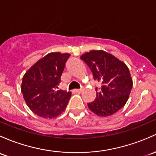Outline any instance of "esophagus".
Listing matches in <instances>:
<instances>
[{
	"label": "esophagus",
	"mask_w": 156,
	"mask_h": 156,
	"mask_svg": "<svg viewBox=\"0 0 156 156\" xmlns=\"http://www.w3.org/2000/svg\"><path fill=\"white\" fill-rule=\"evenodd\" d=\"M75 92L77 93H81V89H76L75 90Z\"/></svg>",
	"instance_id": "obj_1"
}]
</instances>
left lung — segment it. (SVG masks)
<instances>
[{
    "instance_id": "8db88e82",
    "label": "left lung",
    "mask_w": 156,
    "mask_h": 156,
    "mask_svg": "<svg viewBox=\"0 0 156 156\" xmlns=\"http://www.w3.org/2000/svg\"><path fill=\"white\" fill-rule=\"evenodd\" d=\"M90 69L94 80L101 83L88 108L99 117L115 114L123 107L132 90L130 72L123 62L102 50H93L81 57Z\"/></svg>"
}]
</instances>
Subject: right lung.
Instances as JSON below:
<instances>
[{
	"label": "right lung",
	"mask_w": 156,
	"mask_h": 156,
	"mask_svg": "<svg viewBox=\"0 0 156 156\" xmlns=\"http://www.w3.org/2000/svg\"><path fill=\"white\" fill-rule=\"evenodd\" d=\"M69 56L68 53H49L33 65L23 77V97L29 108L39 117H56L66 108L71 93L56 89Z\"/></svg>",
	"instance_id": "right-lung-1"
}]
</instances>
